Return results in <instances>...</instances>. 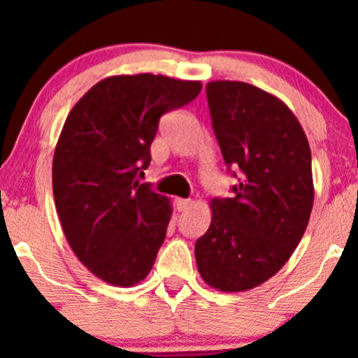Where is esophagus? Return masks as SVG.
Segmentation results:
<instances>
[{"label":"esophagus","mask_w":358,"mask_h":358,"mask_svg":"<svg viewBox=\"0 0 358 358\" xmlns=\"http://www.w3.org/2000/svg\"><path fill=\"white\" fill-rule=\"evenodd\" d=\"M175 206L178 211H187V209L192 206V201L190 199H175Z\"/></svg>","instance_id":"esophagus-1"}]
</instances>
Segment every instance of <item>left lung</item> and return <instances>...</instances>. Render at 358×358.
Returning a JSON list of instances; mask_svg holds the SVG:
<instances>
[{"mask_svg":"<svg viewBox=\"0 0 358 358\" xmlns=\"http://www.w3.org/2000/svg\"><path fill=\"white\" fill-rule=\"evenodd\" d=\"M234 197L211 201V225L196 243L208 286L248 291L275 275L301 241L313 206L312 154L301 124L277 96L243 81L206 85Z\"/></svg>","mask_w":358,"mask_h":358,"instance_id":"left-lung-1","label":"left lung"}]
</instances>
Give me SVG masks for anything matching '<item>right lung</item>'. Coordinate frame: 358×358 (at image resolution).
I'll list each match as a JSON object with an SVG mask.
<instances>
[{
    "mask_svg": "<svg viewBox=\"0 0 358 358\" xmlns=\"http://www.w3.org/2000/svg\"><path fill=\"white\" fill-rule=\"evenodd\" d=\"M201 88L168 76H110L69 112L53 156L55 208L74 255L107 284L135 286L156 262L173 209L138 176L161 115Z\"/></svg>",
    "mask_w": 358,
    "mask_h": 358,
    "instance_id": "1",
    "label": "right lung"
}]
</instances>
